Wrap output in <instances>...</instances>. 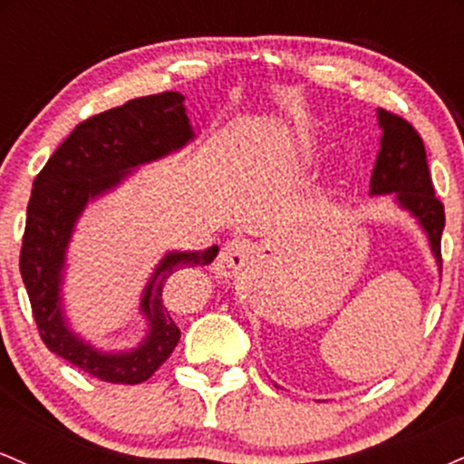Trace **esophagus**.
<instances>
[{"label":"esophagus","instance_id":"1","mask_svg":"<svg viewBox=\"0 0 464 464\" xmlns=\"http://www.w3.org/2000/svg\"><path fill=\"white\" fill-rule=\"evenodd\" d=\"M250 255H253V246H250L246 239H228L225 246H222L220 255H218L216 273L222 276L237 275L244 268V264L248 262Z\"/></svg>","mask_w":464,"mask_h":464}]
</instances>
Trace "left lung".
Returning <instances> with one entry per match:
<instances>
[{"label": "left lung", "mask_w": 464, "mask_h": 464, "mask_svg": "<svg viewBox=\"0 0 464 464\" xmlns=\"http://www.w3.org/2000/svg\"><path fill=\"white\" fill-rule=\"evenodd\" d=\"M377 120L382 126V148L371 177V194H395L399 207L417 218L428 233L430 246L440 266L445 207L434 196L423 140L410 121L391 111L377 109Z\"/></svg>", "instance_id": "8db88e82"}]
</instances>
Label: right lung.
I'll list each match as a JSON object with an SVG mask.
<instances>
[{"instance_id": "right-lung-1", "label": "right lung", "mask_w": 464, "mask_h": 464, "mask_svg": "<svg viewBox=\"0 0 464 464\" xmlns=\"http://www.w3.org/2000/svg\"><path fill=\"white\" fill-rule=\"evenodd\" d=\"M183 100L177 92L146 95L80 121L32 183L19 270L36 329L52 353L111 384H141L172 355L180 329L163 305L165 281L180 268L211 264L218 246L165 255L140 305L150 332L126 353L93 349L67 327L61 307L65 250L89 200L113 189L132 168L179 150L194 137Z\"/></svg>"}]
</instances>
